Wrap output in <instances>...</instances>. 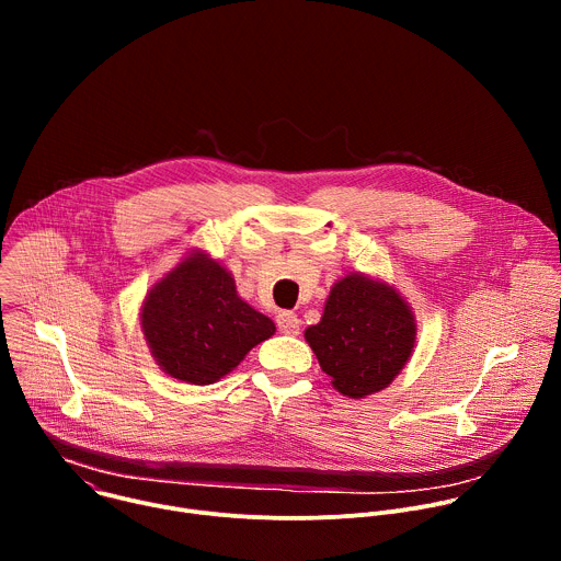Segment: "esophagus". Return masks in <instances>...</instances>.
Here are the masks:
<instances>
[{
    "mask_svg": "<svg viewBox=\"0 0 561 561\" xmlns=\"http://www.w3.org/2000/svg\"><path fill=\"white\" fill-rule=\"evenodd\" d=\"M299 317L290 310H279L277 312V327L284 335H299Z\"/></svg>",
    "mask_w": 561,
    "mask_h": 561,
    "instance_id": "esophagus-1",
    "label": "esophagus"
}]
</instances>
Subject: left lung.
<instances>
[{"label": "left lung", "instance_id": "8db88e82", "mask_svg": "<svg viewBox=\"0 0 561 561\" xmlns=\"http://www.w3.org/2000/svg\"><path fill=\"white\" fill-rule=\"evenodd\" d=\"M304 340L337 392L364 399L404 370L417 344V319L392 284L348 273L331 286L322 319Z\"/></svg>", "mask_w": 561, "mask_h": 561}]
</instances>
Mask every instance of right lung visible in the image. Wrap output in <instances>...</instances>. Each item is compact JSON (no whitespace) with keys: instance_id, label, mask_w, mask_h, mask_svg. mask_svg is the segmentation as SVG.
I'll list each match as a JSON object with an SVG mask.
<instances>
[{"instance_id":"obj_1","label":"right lung","mask_w":561,"mask_h":561,"mask_svg":"<svg viewBox=\"0 0 561 561\" xmlns=\"http://www.w3.org/2000/svg\"><path fill=\"white\" fill-rule=\"evenodd\" d=\"M139 329L154 364L195 386L219 381L275 335L273 319L239 297L232 273L202 249L150 286Z\"/></svg>"}]
</instances>
